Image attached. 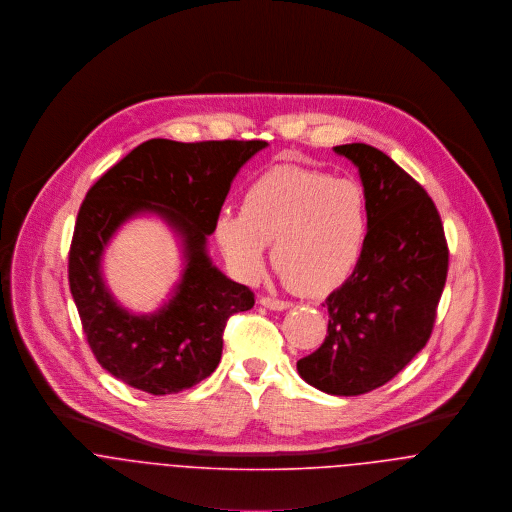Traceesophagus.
<instances>
[{
    "label": "esophagus",
    "mask_w": 512,
    "mask_h": 512,
    "mask_svg": "<svg viewBox=\"0 0 512 512\" xmlns=\"http://www.w3.org/2000/svg\"><path fill=\"white\" fill-rule=\"evenodd\" d=\"M260 305H264L268 309H274V311H282V309H288L292 303L286 301V299H276V297H270V295H262Z\"/></svg>",
    "instance_id": "obj_1"
}]
</instances>
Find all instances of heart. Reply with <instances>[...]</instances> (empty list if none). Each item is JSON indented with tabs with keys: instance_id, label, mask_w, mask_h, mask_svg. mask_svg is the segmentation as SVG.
I'll return each mask as SVG.
<instances>
[{
	"instance_id": "obj_1",
	"label": "heart",
	"mask_w": 512,
	"mask_h": 512,
	"mask_svg": "<svg viewBox=\"0 0 512 512\" xmlns=\"http://www.w3.org/2000/svg\"><path fill=\"white\" fill-rule=\"evenodd\" d=\"M215 236L232 268L256 280L268 242L280 276L307 295L339 288L357 268L368 238V201L355 179L327 171L274 165L244 191L240 215L220 213Z\"/></svg>"
}]
</instances>
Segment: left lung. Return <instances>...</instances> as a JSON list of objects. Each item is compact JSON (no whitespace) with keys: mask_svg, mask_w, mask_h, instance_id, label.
Segmentation results:
<instances>
[{"mask_svg":"<svg viewBox=\"0 0 512 512\" xmlns=\"http://www.w3.org/2000/svg\"><path fill=\"white\" fill-rule=\"evenodd\" d=\"M335 151L359 167L368 238L353 274L323 303L325 341L297 370L327 394L359 396L392 380L430 341L449 248L432 197L412 175L376 147Z\"/></svg>","mask_w":512,"mask_h":512,"instance_id":"8db88e82","label":"left lung"}]
</instances>
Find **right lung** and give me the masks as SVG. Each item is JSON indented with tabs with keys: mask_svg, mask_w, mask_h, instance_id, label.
Returning a JSON list of instances; mask_svg holds the SVG:
<instances>
[{
	"mask_svg": "<svg viewBox=\"0 0 512 512\" xmlns=\"http://www.w3.org/2000/svg\"><path fill=\"white\" fill-rule=\"evenodd\" d=\"M264 140H147L112 165L86 193L69 250V286L96 361L153 396L175 394L211 376L234 313L254 292L222 276L205 242L238 169ZM140 210H157L184 236L188 270L174 299L151 316L124 312L103 288L99 254L111 232Z\"/></svg>",
	"mask_w": 512,
	"mask_h": 512,
	"instance_id": "obj_1",
	"label": "right lung"
}]
</instances>
